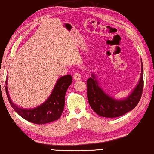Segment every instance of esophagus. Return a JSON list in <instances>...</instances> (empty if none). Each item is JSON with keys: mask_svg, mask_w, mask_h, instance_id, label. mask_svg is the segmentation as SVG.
Here are the masks:
<instances>
[{"mask_svg": "<svg viewBox=\"0 0 154 154\" xmlns=\"http://www.w3.org/2000/svg\"><path fill=\"white\" fill-rule=\"evenodd\" d=\"M73 79H74L75 81H79V80H81V75L79 73H75L74 75H73Z\"/></svg>", "mask_w": 154, "mask_h": 154, "instance_id": "obj_1", "label": "esophagus"}]
</instances>
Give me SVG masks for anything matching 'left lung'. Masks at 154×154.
<instances>
[{
	"label": "left lung",
	"mask_w": 154,
	"mask_h": 154,
	"mask_svg": "<svg viewBox=\"0 0 154 154\" xmlns=\"http://www.w3.org/2000/svg\"><path fill=\"white\" fill-rule=\"evenodd\" d=\"M143 65L141 60V74L135 88L130 94L123 99H117L107 94L96 79L92 73V77L87 81L88 99L92 110L101 117H117L125 115L135 108L139 103L143 91Z\"/></svg>",
	"instance_id": "8db88e82"
}]
</instances>
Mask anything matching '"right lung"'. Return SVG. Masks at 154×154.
Returning a JSON list of instances; mask_svg holds the SVG:
<instances>
[{"label":"right lung","mask_w":154,"mask_h":154,"mask_svg":"<svg viewBox=\"0 0 154 154\" xmlns=\"http://www.w3.org/2000/svg\"><path fill=\"white\" fill-rule=\"evenodd\" d=\"M72 82L71 75H66L59 78L48 99L43 103L36 108L25 109L20 108L13 103L5 86V91L8 101L13 109L21 117L28 122L36 124H44L57 120L61 117L64 110L66 90ZM6 85L8 80H6Z\"/></svg>","instance_id":"obj_1"}]
</instances>
